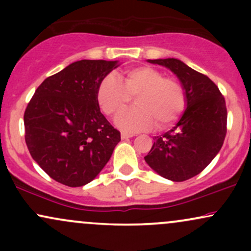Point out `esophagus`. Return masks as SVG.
I'll return each mask as SVG.
<instances>
[{"instance_id": "esophagus-1", "label": "esophagus", "mask_w": 251, "mask_h": 251, "mask_svg": "<svg viewBox=\"0 0 251 251\" xmlns=\"http://www.w3.org/2000/svg\"><path fill=\"white\" fill-rule=\"evenodd\" d=\"M133 137V134L131 133H126V132H123L122 133V139L125 140V139H128V138H132Z\"/></svg>"}]
</instances>
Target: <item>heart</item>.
<instances>
[{
    "mask_svg": "<svg viewBox=\"0 0 251 251\" xmlns=\"http://www.w3.org/2000/svg\"><path fill=\"white\" fill-rule=\"evenodd\" d=\"M135 97L136 108L122 111ZM97 100L106 116L117 117L118 127L126 132L166 129L177 123L186 107V92L176 77L165 76L152 66H138L124 71L122 81L105 76L97 91Z\"/></svg>",
    "mask_w": 251,
    "mask_h": 251,
    "instance_id": "b5f03b06",
    "label": "heart"
}]
</instances>
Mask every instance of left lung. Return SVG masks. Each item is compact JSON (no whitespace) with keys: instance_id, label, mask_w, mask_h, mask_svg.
<instances>
[{"instance_id":"left-lung-1","label":"left lung","mask_w":251,"mask_h":251,"mask_svg":"<svg viewBox=\"0 0 251 251\" xmlns=\"http://www.w3.org/2000/svg\"><path fill=\"white\" fill-rule=\"evenodd\" d=\"M149 62L172 71L186 92V109L174 128L154 137L145 155L150 168L166 179L184 181L201 174L220 152L226 134V106L216 83L180 60Z\"/></svg>"}]
</instances>
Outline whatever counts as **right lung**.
Returning <instances> with one entry per match:
<instances>
[{
	"label": "right lung",
	"instance_id": "obj_1",
	"mask_svg": "<svg viewBox=\"0 0 251 251\" xmlns=\"http://www.w3.org/2000/svg\"><path fill=\"white\" fill-rule=\"evenodd\" d=\"M117 61L81 60L37 87L25 111V139L33 159L54 180L76 188L97 177L120 142L100 112L97 91Z\"/></svg>",
	"mask_w": 251,
	"mask_h": 251
}]
</instances>
